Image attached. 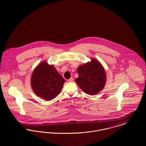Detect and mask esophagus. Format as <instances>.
Masks as SVG:
<instances>
[{"mask_svg": "<svg viewBox=\"0 0 146 146\" xmlns=\"http://www.w3.org/2000/svg\"><path fill=\"white\" fill-rule=\"evenodd\" d=\"M68 81L69 82H72L73 81V78H70V79H69Z\"/></svg>", "mask_w": 146, "mask_h": 146, "instance_id": "1", "label": "esophagus"}]
</instances>
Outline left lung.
Instances as JSON below:
<instances>
[{
    "instance_id": "left-lung-1",
    "label": "left lung",
    "mask_w": 146,
    "mask_h": 146,
    "mask_svg": "<svg viewBox=\"0 0 146 146\" xmlns=\"http://www.w3.org/2000/svg\"><path fill=\"white\" fill-rule=\"evenodd\" d=\"M79 77L76 82L87 94L99 93L104 87L106 77L105 69L98 60L92 58L90 62L80 66L77 69Z\"/></svg>"
}]
</instances>
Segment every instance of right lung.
Returning <instances> with one entry per match:
<instances>
[{"mask_svg":"<svg viewBox=\"0 0 146 146\" xmlns=\"http://www.w3.org/2000/svg\"><path fill=\"white\" fill-rule=\"evenodd\" d=\"M65 80L52 65L43 61L33 73L31 84L37 96L50 101L60 93Z\"/></svg>","mask_w":146,"mask_h":146,"instance_id":"right-lung-1","label":"right lung"}]
</instances>
